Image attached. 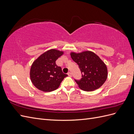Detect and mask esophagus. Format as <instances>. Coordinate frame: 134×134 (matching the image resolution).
Instances as JSON below:
<instances>
[{"label":"esophagus","instance_id":"1","mask_svg":"<svg viewBox=\"0 0 134 134\" xmlns=\"http://www.w3.org/2000/svg\"><path fill=\"white\" fill-rule=\"evenodd\" d=\"M68 76H72V74H71V73L70 72H69L68 73Z\"/></svg>","mask_w":134,"mask_h":134}]
</instances>
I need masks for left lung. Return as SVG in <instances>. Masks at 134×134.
Returning <instances> with one entry per match:
<instances>
[{"mask_svg": "<svg viewBox=\"0 0 134 134\" xmlns=\"http://www.w3.org/2000/svg\"><path fill=\"white\" fill-rule=\"evenodd\" d=\"M70 56L82 72V79L75 80L81 90L87 92L94 91L106 82L107 68L98 55L93 52L86 51L80 53L71 52Z\"/></svg>", "mask_w": 134, "mask_h": 134, "instance_id": "8db88e82", "label": "left lung"}]
</instances>
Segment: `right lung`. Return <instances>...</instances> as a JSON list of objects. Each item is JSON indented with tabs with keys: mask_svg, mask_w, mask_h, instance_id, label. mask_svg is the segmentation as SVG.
<instances>
[{
	"mask_svg": "<svg viewBox=\"0 0 134 134\" xmlns=\"http://www.w3.org/2000/svg\"><path fill=\"white\" fill-rule=\"evenodd\" d=\"M63 54V51L51 49L34 61L30 75L35 87L46 92L54 91L59 88L64 78L68 76L63 73L61 67L56 64V60Z\"/></svg>",
	"mask_w": 134,
	"mask_h": 134,
	"instance_id": "obj_1",
	"label": "right lung"
}]
</instances>
